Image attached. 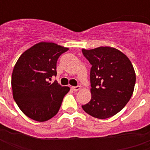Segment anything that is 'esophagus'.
<instances>
[{"instance_id": "1", "label": "esophagus", "mask_w": 150, "mask_h": 150, "mask_svg": "<svg viewBox=\"0 0 150 150\" xmlns=\"http://www.w3.org/2000/svg\"><path fill=\"white\" fill-rule=\"evenodd\" d=\"M71 89L74 91H79V90H80V86H76V87H71Z\"/></svg>"}]
</instances>
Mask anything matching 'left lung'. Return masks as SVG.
Instances as JSON below:
<instances>
[{"label":"left lung","mask_w":150,"mask_h":150,"mask_svg":"<svg viewBox=\"0 0 150 150\" xmlns=\"http://www.w3.org/2000/svg\"><path fill=\"white\" fill-rule=\"evenodd\" d=\"M82 52L91 64V99L82 105L83 109L98 119L116 115L133 93L136 74L132 62L124 53L110 46L83 49Z\"/></svg>","instance_id":"obj_1"}]
</instances>
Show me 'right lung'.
Listing matches in <instances>:
<instances>
[{"label":"right lung","mask_w":150,"mask_h":150,"mask_svg":"<svg viewBox=\"0 0 150 150\" xmlns=\"http://www.w3.org/2000/svg\"><path fill=\"white\" fill-rule=\"evenodd\" d=\"M68 48L41 42L25 50L16 62L12 74L13 96L19 108L29 118L43 122L59 112L70 88L54 81L59 56Z\"/></svg>","instance_id":"1"}]
</instances>
